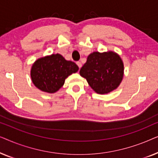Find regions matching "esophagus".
<instances>
[{
  "mask_svg": "<svg viewBox=\"0 0 158 158\" xmlns=\"http://www.w3.org/2000/svg\"><path fill=\"white\" fill-rule=\"evenodd\" d=\"M76 64H77V65L78 66V68H81V67H82V64H81V62H76Z\"/></svg>",
  "mask_w": 158,
  "mask_h": 158,
  "instance_id": "34e87169",
  "label": "esophagus"
}]
</instances>
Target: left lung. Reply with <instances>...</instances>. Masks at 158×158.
I'll return each mask as SVG.
<instances>
[{"instance_id": "obj_1", "label": "left lung", "mask_w": 158, "mask_h": 158, "mask_svg": "<svg viewBox=\"0 0 158 158\" xmlns=\"http://www.w3.org/2000/svg\"><path fill=\"white\" fill-rule=\"evenodd\" d=\"M80 74L97 94H108L119 85L124 75V64L113 52H95L88 56Z\"/></svg>"}]
</instances>
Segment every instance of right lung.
Returning <instances> with one entry per match:
<instances>
[{
  "label": "right lung",
  "mask_w": 158,
  "mask_h": 158,
  "mask_svg": "<svg viewBox=\"0 0 158 158\" xmlns=\"http://www.w3.org/2000/svg\"><path fill=\"white\" fill-rule=\"evenodd\" d=\"M78 67L60 54L40 58L32 65L31 77L34 85L42 91L55 93L64 85L69 75L76 73Z\"/></svg>",
  "instance_id": "right-lung-1"
}]
</instances>
